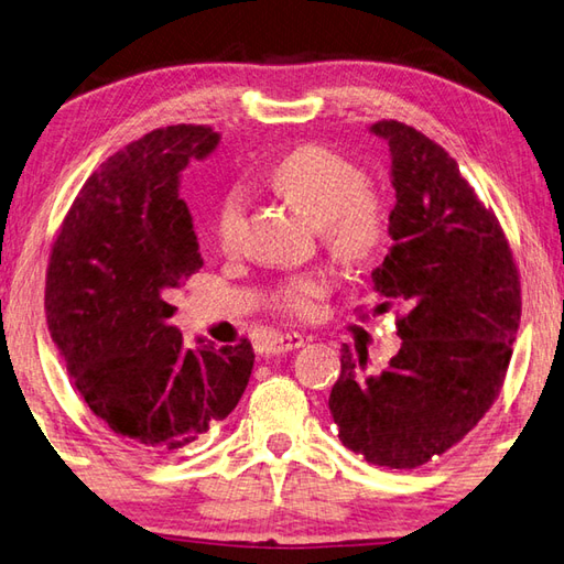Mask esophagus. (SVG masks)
I'll use <instances>...</instances> for the list:
<instances>
[{
    "mask_svg": "<svg viewBox=\"0 0 564 564\" xmlns=\"http://www.w3.org/2000/svg\"><path fill=\"white\" fill-rule=\"evenodd\" d=\"M299 347H304V337L296 333H286V335L272 337V340L265 345V352L268 355H284V352H292V349H299Z\"/></svg>",
    "mask_w": 564,
    "mask_h": 564,
    "instance_id": "1",
    "label": "esophagus"
}]
</instances>
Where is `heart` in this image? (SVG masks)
<instances>
[{
    "label": "heart",
    "instance_id": "heart-1",
    "mask_svg": "<svg viewBox=\"0 0 564 564\" xmlns=\"http://www.w3.org/2000/svg\"><path fill=\"white\" fill-rule=\"evenodd\" d=\"M270 185L311 221L321 224V239L343 262H361L377 253L386 236V217L379 199L367 193V178L355 164L325 147H299L270 173ZM248 197L243 187H231L217 207L212 234L221 253H234L241 243ZM328 292L321 274H306L284 284L274 294V306L294 318H311Z\"/></svg>",
    "mask_w": 564,
    "mask_h": 564
}]
</instances>
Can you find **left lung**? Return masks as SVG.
I'll return each mask as SVG.
<instances>
[{"instance_id": "left-lung-1", "label": "left lung", "mask_w": 564, "mask_h": 564, "mask_svg": "<svg viewBox=\"0 0 564 564\" xmlns=\"http://www.w3.org/2000/svg\"><path fill=\"white\" fill-rule=\"evenodd\" d=\"M391 152V250L373 290L400 308L398 355L367 373L343 347L330 391L337 436L373 466L417 468L458 444L502 388L521 321L509 243L458 164L403 122L369 128Z\"/></svg>"}]
</instances>
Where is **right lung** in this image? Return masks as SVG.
<instances>
[{"instance_id": "1", "label": "right lung", "mask_w": 564, "mask_h": 564, "mask_svg": "<svg viewBox=\"0 0 564 564\" xmlns=\"http://www.w3.org/2000/svg\"><path fill=\"white\" fill-rule=\"evenodd\" d=\"M219 144L171 124L112 154L84 183L50 256L45 314L84 403L147 454L193 444L239 405L253 347H187L171 290L203 268L181 173Z\"/></svg>"}]
</instances>
